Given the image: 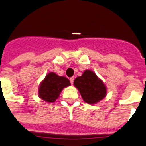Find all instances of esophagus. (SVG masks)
Here are the masks:
<instances>
[{"label":"esophagus","mask_w":146,"mask_h":146,"mask_svg":"<svg viewBox=\"0 0 146 146\" xmlns=\"http://www.w3.org/2000/svg\"><path fill=\"white\" fill-rule=\"evenodd\" d=\"M70 83L73 84V81H74V77H72V78H70Z\"/></svg>","instance_id":"1"}]
</instances>
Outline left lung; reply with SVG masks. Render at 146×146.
<instances>
[{"instance_id": "left-lung-1", "label": "left lung", "mask_w": 146, "mask_h": 146, "mask_svg": "<svg viewBox=\"0 0 146 146\" xmlns=\"http://www.w3.org/2000/svg\"><path fill=\"white\" fill-rule=\"evenodd\" d=\"M73 84L79 91L84 101L89 104L98 103L107 94L105 84L91 70H85L81 76L75 79Z\"/></svg>"}]
</instances>
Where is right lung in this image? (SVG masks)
I'll use <instances>...</instances> for the list:
<instances>
[{"mask_svg": "<svg viewBox=\"0 0 146 146\" xmlns=\"http://www.w3.org/2000/svg\"><path fill=\"white\" fill-rule=\"evenodd\" d=\"M70 85V82L68 78L58 76L54 72H49L40 82L38 96L47 103H54L58 99L63 89Z\"/></svg>", "mask_w": 146, "mask_h": 146, "instance_id": "obj_1", "label": "right lung"}]
</instances>
